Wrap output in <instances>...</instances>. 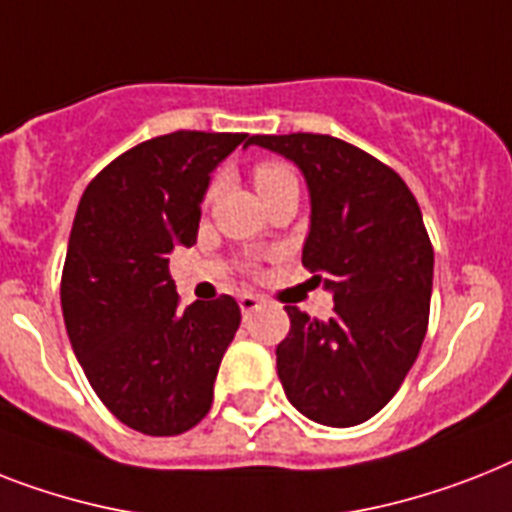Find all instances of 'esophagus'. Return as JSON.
<instances>
[{"label":"esophagus","instance_id":"1","mask_svg":"<svg viewBox=\"0 0 512 512\" xmlns=\"http://www.w3.org/2000/svg\"><path fill=\"white\" fill-rule=\"evenodd\" d=\"M260 305H263V297H257V294H242V297H239V307H242L244 315L255 313Z\"/></svg>","mask_w":512,"mask_h":512}]
</instances>
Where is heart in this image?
<instances>
[{
    "label": "heart",
    "mask_w": 512,
    "mask_h": 512,
    "mask_svg": "<svg viewBox=\"0 0 512 512\" xmlns=\"http://www.w3.org/2000/svg\"><path fill=\"white\" fill-rule=\"evenodd\" d=\"M292 181H297V176H294V170L289 165H284V162L268 160L260 162L255 168V186L260 191V197L268 194V191L278 189V186L292 184Z\"/></svg>",
    "instance_id": "heart-1"
}]
</instances>
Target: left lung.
<instances>
[{
  "mask_svg": "<svg viewBox=\"0 0 512 512\" xmlns=\"http://www.w3.org/2000/svg\"><path fill=\"white\" fill-rule=\"evenodd\" d=\"M292 160L310 191L302 265L334 294L326 321L286 305L278 378L299 413L347 429L392 400L429 328L434 247L389 165L326 134L249 136Z\"/></svg>",
  "mask_w": 512,
  "mask_h": 512,
  "instance_id": "obj_1",
  "label": "left lung"
}]
</instances>
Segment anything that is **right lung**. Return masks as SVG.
I'll return each instance as SVG.
<instances>
[{
  "label": "right lung",
  "instance_id": "add662e5",
  "mask_svg": "<svg viewBox=\"0 0 512 512\" xmlns=\"http://www.w3.org/2000/svg\"><path fill=\"white\" fill-rule=\"evenodd\" d=\"M249 134L141 141L83 191L62 268V318L91 389L149 436L194 429L242 323L234 297L178 305L168 255L197 242L210 173Z\"/></svg>",
  "mask_w": 512,
  "mask_h": 512
}]
</instances>
